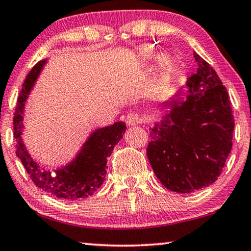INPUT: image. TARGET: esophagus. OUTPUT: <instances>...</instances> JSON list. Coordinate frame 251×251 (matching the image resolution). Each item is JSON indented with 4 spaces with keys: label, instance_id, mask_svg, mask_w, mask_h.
Here are the masks:
<instances>
[{
    "label": "esophagus",
    "instance_id": "esophagus-1",
    "mask_svg": "<svg viewBox=\"0 0 251 251\" xmlns=\"http://www.w3.org/2000/svg\"><path fill=\"white\" fill-rule=\"evenodd\" d=\"M143 121L142 115L139 113L136 112H130L126 115V122L128 126H136V125H140Z\"/></svg>",
    "mask_w": 251,
    "mask_h": 251
}]
</instances>
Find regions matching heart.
I'll return each mask as SVG.
<instances>
[{
  "instance_id": "1",
  "label": "heart",
  "mask_w": 251,
  "mask_h": 251,
  "mask_svg": "<svg viewBox=\"0 0 251 251\" xmlns=\"http://www.w3.org/2000/svg\"><path fill=\"white\" fill-rule=\"evenodd\" d=\"M143 54L147 58L152 57L154 52L152 49H150V48H145V49H143ZM162 67H163V75L164 76H169V74L173 72L174 70V63L173 60L169 59V58H164L162 60Z\"/></svg>"
}]
</instances>
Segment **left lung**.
<instances>
[{
  "instance_id": "1",
  "label": "left lung",
  "mask_w": 251,
  "mask_h": 251,
  "mask_svg": "<svg viewBox=\"0 0 251 251\" xmlns=\"http://www.w3.org/2000/svg\"><path fill=\"white\" fill-rule=\"evenodd\" d=\"M198 71L187 80L186 100L166 104L162 121L150 128L147 157L168 190L191 193L222 174L232 150L234 120L228 92L216 71L194 52Z\"/></svg>"
}]
</instances>
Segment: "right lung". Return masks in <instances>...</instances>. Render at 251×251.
<instances>
[{
	"label": "right lung",
	"instance_id": "add662e5",
	"mask_svg": "<svg viewBox=\"0 0 251 251\" xmlns=\"http://www.w3.org/2000/svg\"><path fill=\"white\" fill-rule=\"evenodd\" d=\"M44 63L46 60L39 61L27 75L17 101L16 111L13 113V130L17 139L16 154L22 161L33 183L42 191L68 201L89 198L104 183L107 169V157L111 156L114 146L122 138L126 129V123L115 122L111 126L95 131L73 162L64 169L56 170V173L41 169L24 147L20 138V130L24 102Z\"/></svg>",
	"mask_w": 251,
	"mask_h": 251
}]
</instances>
